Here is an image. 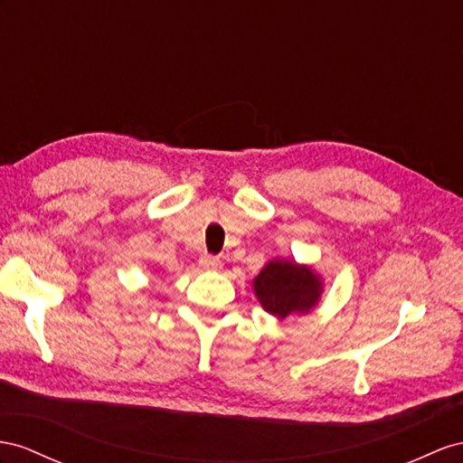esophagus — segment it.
<instances>
[{"instance_id": "1", "label": "esophagus", "mask_w": 463, "mask_h": 463, "mask_svg": "<svg viewBox=\"0 0 463 463\" xmlns=\"http://www.w3.org/2000/svg\"><path fill=\"white\" fill-rule=\"evenodd\" d=\"M199 266L203 268V269H209V271H217V269H221V268H222V262H221V260H219L217 256H209V254H205V256H201V260H199Z\"/></svg>"}]
</instances>
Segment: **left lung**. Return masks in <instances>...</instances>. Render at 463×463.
<instances>
[{
    "instance_id": "8db88e82",
    "label": "left lung",
    "mask_w": 463,
    "mask_h": 463,
    "mask_svg": "<svg viewBox=\"0 0 463 463\" xmlns=\"http://www.w3.org/2000/svg\"><path fill=\"white\" fill-rule=\"evenodd\" d=\"M262 309L279 321L291 315H309L325 293V279L309 264L271 258L252 279Z\"/></svg>"
}]
</instances>
